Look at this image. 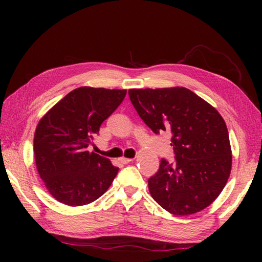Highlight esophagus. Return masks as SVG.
<instances>
[{
  "instance_id": "obj_1",
  "label": "esophagus",
  "mask_w": 262,
  "mask_h": 262,
  "mask_svg": "<svg viewBox=\"0 0 262 262\" xmlns=\"http://www.w3.org/2000/svg\"><path fill=\"white\" fill-rule=\"evenodd\" d=\"M132 161H133V158H127V157L119 158V162L122 163V164H128V163H130Z\"/></svg>"
}]
</instances>
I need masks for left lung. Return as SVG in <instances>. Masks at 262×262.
I'll return each mask as SVG.
<instances>
[{"label": "left lung", "instance_id": "obj_1", "mask_svg": "<svg viewBox=\"0 0 262 262\" xmlns=\"http://www.w3.org/2000/svg\"><path fill=\"white\" fill-rule=\"evenodd\" d=\"M140 118L155 134L170 132L174 162L162 159L148 179L155 201L173 215H192L214 202L232 165L228 128L215 107L183 86L130 89Z\"/></svg>", "mask_w": 262, "mask_h": 262}]
</instances>
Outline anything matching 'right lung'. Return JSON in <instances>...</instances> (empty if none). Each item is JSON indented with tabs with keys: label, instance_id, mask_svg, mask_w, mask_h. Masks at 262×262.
<instances>
[{
	"label": "right lung",
	"instance_id": "add662e5",
	"mask_svg": "<svg viewBox=\"0 0 262 262\" xmlns=\"http://www.w3.org/2000/svg\"><path fill=\"white\" fill-rule=\"evenodd\" d=\"M126 94L117 89L77 88L40 119L33 140L35 165L55 200L84 206L108 189L119 168L88 147Z\"/></svg>",
	"mask_w": 262,
	"mask_h": 262
}]
</instances>
